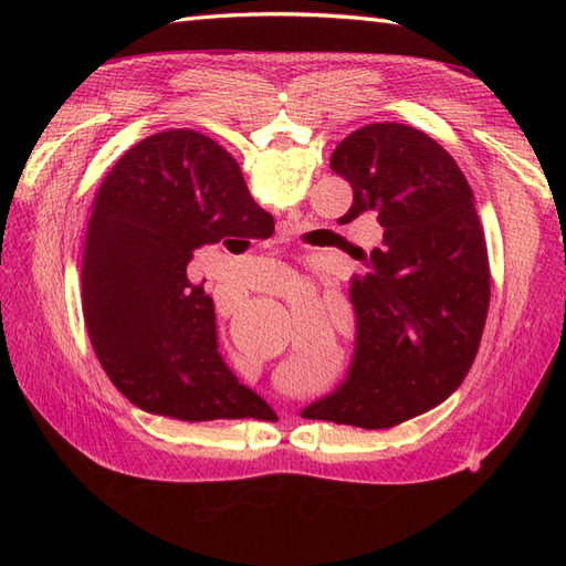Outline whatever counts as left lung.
<instances>
[{"mask_svg": "<svg viewBox=\"0 0 566 566\" xmlns=\"http://www.w3.org/2000/svg\"><path fill=\"white\" fill-rule=\"evenodd\" d=\"M331 167L354 191L342 221L375 214L382 243L349 281L356 354L347 380L302 418L387 430L447 401L474 364L491 300L484 229L465 175L416 127L356 129Z\"/></svg>", "mask_w": 566, "mask_h": 566, "instance_id": "8db88e82", "label": "left lung"}]
</instances>
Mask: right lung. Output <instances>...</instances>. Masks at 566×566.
I'll return each mask as SVG.
<instances>
[{
	"label": "right lung",
	"mask_w": 566,
	"mask_h": 566,
	"mask_svg": "<svg viewBox=\"0 0 566 566\" xmlns=\"http://www.w3.org/2000/svg\"><path fill=\"white\" fill-rule=\"evenodd\" d=\"M273 217L229 150L196 129L129 148L101 184L82 260V312L111 382L146 413L186 422L279 420L217 352L214 302L193 250L266 238Z\"/></svg>",
	"instance_id": "obj_1"
}]
</instances>
